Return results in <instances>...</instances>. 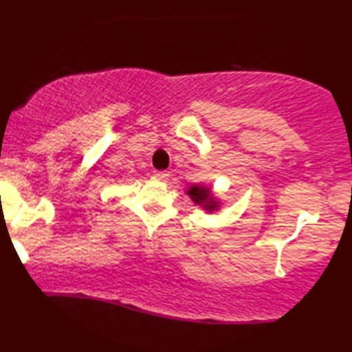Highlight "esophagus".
<instances>
[{"instance_id": "34e87169", "label": "esophagus", "mask_w": 352, "mask_h": 352, "mask_svg": "<svg viewBox=\"0 0 352 352\" xmlns=\"http://www.w3.org/2000/svg\"><path fill=\"white\" fill-rule=\"evenodd\" d=\"M168 173L166 171H154V177H156V179H159V181H166L168 179Z\"/></svg>"}]
</instances>
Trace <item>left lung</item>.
Listing matches in <instances>:
<instances>
[{
	"label": "left lung",
	"instance_id": "left-lung-1",
	"mask_svg": "<svg viewBox=\"0 0 352 352\" xmlns=\"http://www.w3.org/2000/svg\"><path fill=\"white\" fill-rule=\"evenodd\" d=\"M187 195L192 198L196 206L204 208L206 212L212 213L219 210V201L212 195L210 187L206 186H192L188 188Z\"/></svg>",
	"mask_w": 352,
	"mask_h": 352
}]
</instances>
